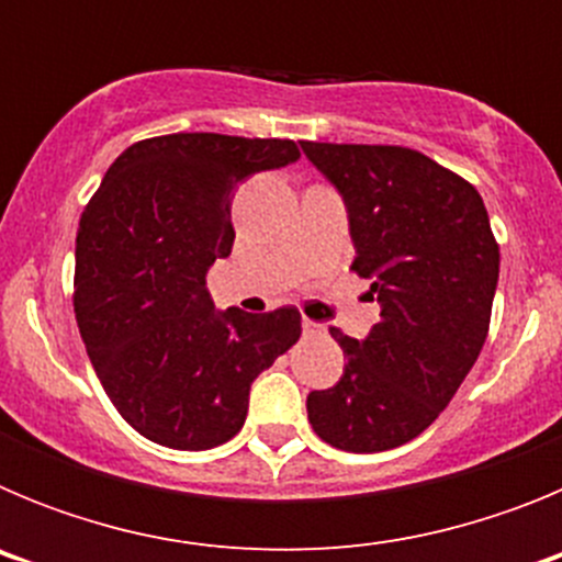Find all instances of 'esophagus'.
<instances>
[{
	"label": "esophagus",
	"mask_w": 562,
	"mask_h": 562,
	"mask_svg": "<svg viewBox=\"0 0 562 562\" xmlns=\"http://www.w3.org/2000/svg\"><path fill=\"white\" fill-rule=\"evenodd\" d=\"M304 335L306 337H317V335H324L326 331V326L324 324H317V321H310V317H304Z\"/></svg>",
	"instance_id": "esophagus-1"
}]
</instances>
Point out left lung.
I'll use <instances>...</instances> for the list:
<instances>
[{"label": "left lung", "instance_id": "obj_1", "mask_svg": "<svg viewBox=\"0 0 562 562\" xmlns=\"http://www.w3.org/2000/svg\"><path fill=\"white\" fill-rule=\"evenodd\" d=\"M340 191L380 324L366 340L331 337L346 355L335 389L306 414L326 445L349 453L400 448L448 408L490 331L501 252L484 200L467 180L405 146L301 140Z\"/></svg>", "mask_w": 562, "mask_h": 562}]
</instances>
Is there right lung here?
Masks as SVG:
<instances>
[{
    "mask_svg": "<svg viewBox=\"0 0 562 562\" xmlns=\"http://www.w3.org/2000/svg\"><path fill=\"white\" fill-rule=\"evenodd\" d=\"M292 140L180 132L109 166L76 236V321L117 414L173 450L241 430L250 385L301 337V312H220L207 267L231 256L233 188L290 166Z\"/></svg>",
    "mask_w": 562,
    "mask_h": 562,
    "instance_id": "right-lung-1",
    "label": "right lung"
}]
</instances>
